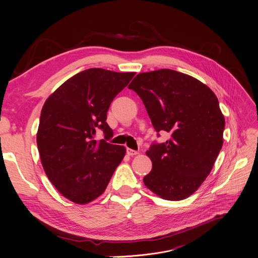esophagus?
Here are the masks:
<instances>
[{
  "instance_id": "obj_1",
  "label": "esophagus",
  "mask_w": 258,
  "mask_h": 258,
  "mask_svg": "<svg viewBox=\"0 0 258 258\" xmlns=\"http://www.w3.org/2000/svg\"><path fill=\"white\" fill-rule=\"evenodd\" d=\"M139 153L137 152V151H134V150H131V148H127V155H129V156H136V155H138Z\"/></svg>"
}]
</instances>
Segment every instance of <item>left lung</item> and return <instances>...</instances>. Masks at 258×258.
I'll return each instance as SVG.
<instances>
[{"instance_id": "left-lung-1", "label": "left lung", "mask_w": 258, "mask_h": 258, "mask_svg": "<svg viewBox=\"0 0 258 258\" xmlns=\"http://www.w3.org/2000/svg\"><path fill=\"white\" fill-rule=\"evenodd\" d=\"M128 88L142 99L155 130L170 135L146 152L153 169L145 186L162 199H186L210 174L223 146L225 118L216 96L204 83L169 69L140 73Z\"/></svg>"}]
</instances>
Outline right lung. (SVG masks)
<instances>
[{
    "label": "right lung",
    "instance_id": "add662e5",
    "mask_svg": "<svg viewBox=\"0 0 258 258\" xmlns=\"http://www.w3.org/2000/svg\"><path fill=\"white\" fill-rule=\"evenodd\" d=\"M135 72L88 69L62 84L46 100L36 135L46 175L62 196L77 205L102 195L126 148L107 143L113 130L106 122L112 101ZM98 131L105 139L97 140Z\"/></svg>",
    "mask_w": 258,
    "mask_h": 258
}]
</instances>
